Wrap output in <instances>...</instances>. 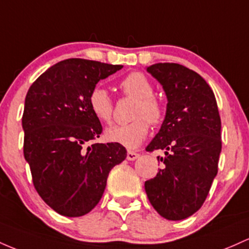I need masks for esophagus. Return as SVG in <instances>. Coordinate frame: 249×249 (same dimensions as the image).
Segmentation results:
<instances>
[{
	"label": "esophagus",
	"instance_id": "1",
	"mask_svg": "<svg viewBox=\"0 0 249 249\" xmlns=\"http://www.w3.org/2000/svg\"><path fill=\"white\" fill-rule=\"evenodd\" d=\"M139 156H140V154H138V153H135V152H132V150H128L127 152V160H129V161L136 160Z\"/></svg>",
	"mask_w": 249,
	"mask_h": 249
}]
</instances>
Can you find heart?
Segmentation results:
<instances>
[{"mask_svg": "<svg viewBox=\"0 0 249 249\" xmlns=\"http://www.w3.org/2000/svg\"><path fill=\"white\" fill-rule=\"evenodd\" d=\"M120 88L127 96L136 100L133 109V121L127 124L111 125L106 130L108 141L119 143L125 148L139 147L149 132V122L160 124L164 109L161 101L154 96V87L150 80L142 72H132L120 83ZM89 108L94 116L108 124L113 116V101L105 88L95 87L89 94Z\"/></svg>", "mask_w": 249, "mask_h": 249, "instance_id": "1", "label": "heart"}]
</instances>
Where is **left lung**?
<instances>
[{"label":"left lung","mask_w":249,"mask_h":249,"mask_svg":"<svg viewBox=\"0 0 249 249\" xmlns=\"http://www.w3.org/2000/svg\"><path fill=\"white\" fill-rule=\"evenodd\" d=\"M147 71L163 88L166 115L146 150H164L163 167L144 182L153 207L167 220H183L197 212L217 174L221 120L208 83L178 63H155Z\"/></svg>","instance_id":"8db88e82"}]
</instances>
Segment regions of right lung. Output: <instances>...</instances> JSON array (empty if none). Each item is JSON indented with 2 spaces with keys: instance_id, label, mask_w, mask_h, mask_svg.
<instances>
[{
  "instance_id": "obj_1",
  "label": "right lung",
  "mask_w": 249,
  "mask_h": 249,
  "mask_svg": "<svg viewBox=\"0 0 249 249\" xmlns=\"http://www.w3.org/2000/svg\"><path fill=\"white\" fill-rule=\"evenodd\" d=\"M122 67L68 58L47 69L27 93L24 159L38 195L63 216L89 213L101 200L111 168L127 156L119 143L89 144L102 133L89 94Z\"/></svg>"
}]
</instances>
